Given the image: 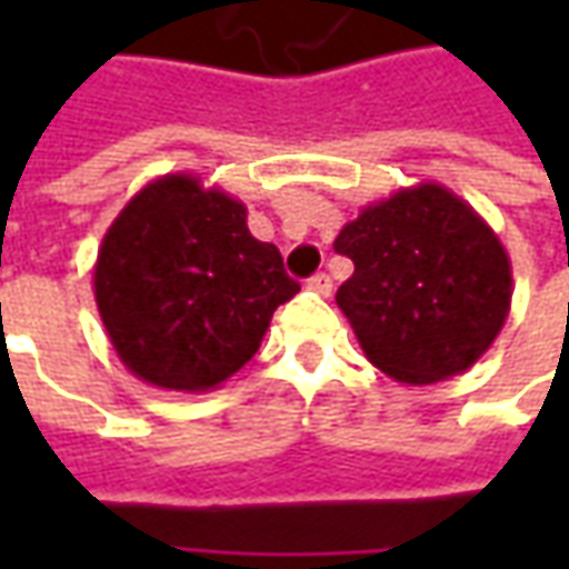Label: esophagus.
I'll use <instances>...</instances> for the list:
<instances>
[{
  "instance_id": "1",
  "label": "esophagus",
  "mask_w": 569,
  "mask_h": 569,
  "mask_svg": "<svg viewBox=\"0 0 569 569\" xmlns=\"http://www.w3.org/2000/svg\"><path fill=\"white\" fill-rule=\"evenodd\" d=\"M307 288H310V291H317V295L329 297L332 295V278H329L326 272H319V274H313L310 281H307Z\"/></svg>"
}]
</instances>
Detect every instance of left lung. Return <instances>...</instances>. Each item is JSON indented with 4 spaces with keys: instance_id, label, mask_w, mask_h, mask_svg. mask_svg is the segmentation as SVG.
<instances>
[{
    "instance_id": "left-lung-1",
    "label": "left lung",
    "mask_w": 569,
    "mask_h": 569,
    "mask_svg": "<svg viewBox=\"0 0 569 569\" xmlns=\"http://www.w3.org/2000/svg\"><path fill=\"white\" fill-rule=\"evenodd\" d=\"M336 250L355 262L336 303L367 361L392 380L427 386L466 373L510 317V256L491 224L440 183L361 208Z\"/></svg>"
}]
</instances>
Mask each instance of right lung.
Masks as SVG:
<instances>
[{
    "label": "right lung",
    "mask_w": 569,
    "mask_h": 569,
    "mask_svg": "<svg viewBox=\"0 0 569 569\" xmlns=\"http://www.w3.org/2000/svg\"><path fill=\"white\" fill-rule=\"evenodd\" d=\"M297 291L278 247L247 228V206L192 173L139 189L94 262V300L117 358L177 392L233 377Z\"/></svg>",
    "instance_id": "obj_1"
}]
</instances>
